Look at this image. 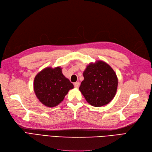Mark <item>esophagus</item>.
Returning <instances> with one entry per match:
<instances>
[{
	"label": "esophagus",
	"instance_id": "esophagus-1",
	"mask_svg": "<svg viewBox=\"0 0 152 152\" xmlns=\"http://www.w3.org/2000/svg\"><path fill=\"white\" fill-rule=\"evenodd\" d=\"M73 84H74L75 87H76V88H77V87H79L80 83H79V82H75V83Z\"/></svg>",
	"mask_w": 152,
	"mask_h": 152
}]
</instances>
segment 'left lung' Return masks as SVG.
I'll return each instance as SVG.
<instances>
[{"label": "left lung", "mask_w": 152, "mask_h": 152, "mask_svg": "<svg viewBox=\"0 0 152 152\" xmlns=\"http://www.w3.org/2000/svg\"><path fill=\"white\" fill-rule=\"evenodd\" d=\"M84 79L79 90L85 99L93 107L108 104L115 96L118 79L115 72L103 61L91 63L83 73Z\"/></svg>", "instance_id": "left-lung-1"}]
</instances>
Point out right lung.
<instances>
[{
  "mask_svg": "<svg viewBox=\"0 0 152 152\" xmlns=\"http://www.w3.org/2000/svg\"><path fill=\"white\" fill-rule=\"evenodd\" d=\"M62 68L47 67L38 73L34 82L35 95L48 107L60 103L73 85L62 73Z\"/></svg>",
  "mask_w": 152,
  "mask_h": 152,
  "instance_id": "obj_1",
  "label": "right lung"
}]
</instances>
